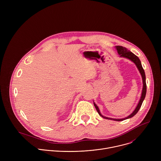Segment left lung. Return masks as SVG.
Masks as SVG:
<instances>
[{
  "label": "left lung",
  "mask_w": 161,
  "mask_h": 161,
  "mask_svg": "<svg viewBox=\"0 0 161 161\" xmlns=\"http://www.w3.org/2000/svg\"><path fill=\"white\" fill-rule=\"evenodd\" d=\"M117 50V52L120 55V57H125V58H127L129 60H130L132 62H133L137 68L138 69V70L142 75V80H143V90H142V96H141V98L140 99V101L138 103V104H137L136 108H135V109L134 110V111L130 114V115H129L128 117L124 118V119H112V118H109V117H104L103 114L101 113L100 112V110L98 108V106L95 103H94V106L95 108H96V110L98 112L99 115H101L102 117H103L104 119H109V120H115V121H122V120H126V119H130L132 117H134L135 114L138 112L139 109H140L142 105V103L145 98V96H146V93H147V84H146V76H145V71L143 69V68L142 67V63H141V61L139 59V58L137 57L136 55H134L133 53H132L131 52H130L129 50H128L125 47H121V46H116L115 47Z\"/></svg>",
  "instance_id": "obj_1"
}]
</instances>
